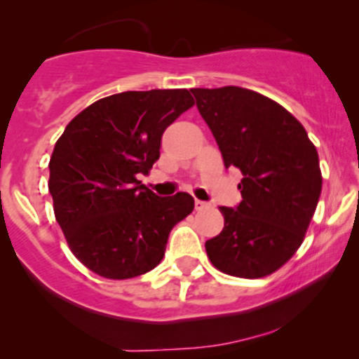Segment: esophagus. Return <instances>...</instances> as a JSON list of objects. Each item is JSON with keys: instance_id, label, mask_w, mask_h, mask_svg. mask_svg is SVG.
I'll return each instance as SVG.
<instances>
[{"instance_id": "obj_1", "label": "esophagus", "mask_w": 359, "mask_h": 359, "mask_svg": "<svg viewBox=\"0 0 359 359\" xmlns=\"http://www.w3.org/2000/svg\"><path fill=\"white\" fill-rule=\"evenodd\" d=\"M196 209L197 211H201V209H204V208H208V203H204V201H199V199H196Z\"/></svg>"}]
</instances>
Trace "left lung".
Listing matches in <instances>:
<instances>
[{"instance_id":"left-lung-1","label":"left lung","mask_w":359,"mask_h":359,"mask_svg":"<svg viewBox=\"0 0 359 359\" xmlns=\"http://www.w3.org/2000/svg\"><path fill=\"white\" fill-rule=\"evenodd\" d=\"M224 167L240 168L241 203L221 205L224 228L205 241L222 273L259 278L277 271L302 245L319 203V155L304 126L278 102L251 89H192Z\"/></svg>"}]
</instances>
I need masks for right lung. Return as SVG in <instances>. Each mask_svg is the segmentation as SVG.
Instances as JSON below:
<instances>
[{
	"label": "right lung",
	"instance_id": "obj_1",
	"mask_svg": "<svg viewBox=\"0 0 359 359\" xmlns=\"http://www.w3.org/2000/svg\"><path fill=\"white\" fill-rule=\"evenodd\" d=\"M194 106L187 89L126 90L93 102L65 126L48 163L53 212L69 248L113 280L154 270L191 194L158 197L138 180L160 158L162 135Z\"/></svg>",
	"mask_w": 359,
	"mask_h": 359
}]
</instances>
